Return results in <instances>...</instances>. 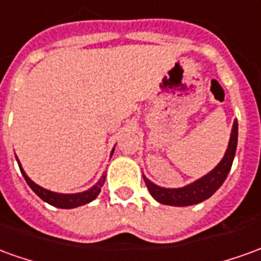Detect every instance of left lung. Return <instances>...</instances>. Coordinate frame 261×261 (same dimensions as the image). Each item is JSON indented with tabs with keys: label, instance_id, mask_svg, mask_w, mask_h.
I'll use <instances>...</instances> for the list:
<instances>
[{
	"label": "left lung",
	"instance_id": "left-lung-1",
	"mask_svg": "<svg viewBox=\"0 0 261 261\" xmlns=\"http://www.w3.org/2000/svg\"><path fill=\"white\" fill-rule=\"evenodd\" d=\"M236 147H238V121L234 120L232 133H230V140H229V145H227L225 155L222 158V161L211 172H207L205 176L196 179V181L189 184L187 187L175 188V189L158 187V185L149 181L145 175H143L144 182L148 188L149 194L152 195V198L158 200L160 203H164V205L189 206V205L203 202L207 198H211L222 187V184L225 182L226 176H227L229 171L232 168L233 158H234V154H236Z\"/></svg>",
	"mask_w": 261,
	"mask_h": 261
}]
</instances>
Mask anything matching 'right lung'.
<instances>
[{
	"label": "right lung",
	"mask_w": 261,
	"mask_h": 261,
	"mask_svg": "<svg viewBox=\"0 0 261 261\" xmlns=\"http://www.w3.org/2000/svg\"><path fill=\"white\" fill-rule=\"evenodd\" d=\"M113 152H114V149L112 151V155ZM16 161H18V158H16ZM18 165H19V169H21L23 178H25L27 184L31 187V189H32L42 200L48 202L49 205H52V206L61 207V209H72V207L82 206V205H86L89 202H92L93 199L97 198V195L100 194V189H101V187H103V184H105L106 181V174H103V176L100 178L99 182H97L96 185H93L90 189L85 191V192H79V194H58V192H52V191H48V189H45V188L36 185L35 182L32 181L28 175L25 174V171H23L22 167H21L19 161H18Z\"/></svg>",
	"instance_id": "add662e5"
}]
</instances>
